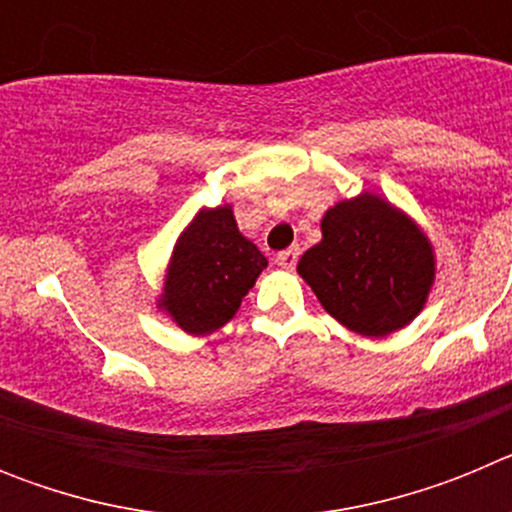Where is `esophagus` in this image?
Here are the masks:
<instances>
[{"mask_svg":"<svg viewBox=\"0 0 512 512\" xmlns=\"http://www.w3.org/2000/svg\"><path fill=\"white\" fill-rule=\"evenodd\" d=\"M297 261H300V248H297V246H292V248H287V251L277 253V264L282 266V269H295Z\"/></svg>","mask_w":512,"mask_h":512,"instance_id":"34e87169","label":"esophagus"}]
</instances>
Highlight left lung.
I'll use <instances>...</instances> for the list:
<instances>
[{
    "instance_id": "obj_1",
    "label": "left lung",
    "mask_w": 512,
    "mask_h": 512,
    "mask_svg": "<svg viewBox=\"0 0 512 512\" xmlns=\"http://www.w3.org/2000/svg\"><path fill=\"white\" fill-rule=\"evenodd\" d=\"M323 241L297 264L320 305L348 330L382 338L423 310L431 243L384 200L364 192L325 212Z\"/></svg>"
}]
</instances>
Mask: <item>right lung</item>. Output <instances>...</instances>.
I'll list each match as a JSON object with an SVG mask.
<instances>
[{
    "label": "right lung",
    "instance_id": "1",
    "mask_svg": "<svg viewBox=\"0 0 512 512\" xmlns=\"http://www.w3.org/2000/svg\"><path fill=\"white\" fill-rule=\"evenodd\" d=\"M264 269V253L238 233L230 207L202 210L176 243L161 307L182 330L205 336L233 318Z\"/></svg>",
    "mask_w": 512,
    "mask_h": 512
}]
</instances>
